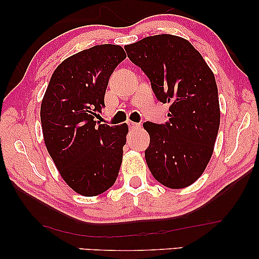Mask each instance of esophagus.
<instances>
[{"label":"esophagus","instance_id":"obj_1","mask_svg":"<svg viewBox=\"0 0 259 259\" xmlns=\"http://www.w3.org/2000/svg\"><path fill=\"white\" fill-rule=\"evenodd\" d=\"M127 125H128L131 130L139 128V127H140V123H137V122H133V121H128V122H127Z\"/></svg>","mask_w":259,"mask_h":259}]
</instances>
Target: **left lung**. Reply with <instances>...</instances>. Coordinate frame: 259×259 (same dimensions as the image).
I'll use <instances>...</instances> for the list:
<instances>
[{"label": "left lung", "mask_w": 259, "mask_h": 259, "mask_svg": "<svg viewBox=\"0 0 259 259\" xmlns=\"http://www.w3.org/2000/svg\"><path fill=\"white\" fill-rule=\"evenodd\" d=\"M125 51L150 79L158 100L169 104L167 122L144 123L148 168L169 189L190 186L210 161L221 122L213 73L200 53L176 35L145 37Z\"/></svg>", "instance_id": "1"}]
</instances>
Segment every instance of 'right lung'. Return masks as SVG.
<instances>
[{
  "label": "right lung",
  "mask_w": 259,
  "mask_h": 259,
  "mask_svg": "<svg viewBox=\"0 0 259 259\" xmlns=\"http://www.w3.org/2000/svg\"><path fill=\"white\" fill-rule=\"evenodd\" d=\"M126 59L122 47L99 45L76 53L54 70L41 104L46 147L70 189L84 197L113 186L128 126H95L109 76Z\"/></svg>",
  "instance_id": "right-lung-1"
}]
</instances>
